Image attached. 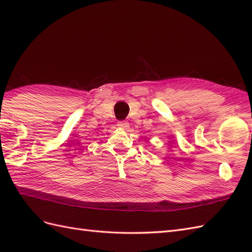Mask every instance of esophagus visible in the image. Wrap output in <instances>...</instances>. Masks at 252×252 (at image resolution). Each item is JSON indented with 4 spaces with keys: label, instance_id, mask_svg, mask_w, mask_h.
<instances>
[{
    "label": "esophagus",
    "instance_id": "34e87169",
    "mask_svg": "<svg viewBox=\"0 0 252 252\" xmlns=\"http://www.w3.org/2000/svg\"><path fill=\"white\" fill-rule=\"evenodd\" d=\"M118 127L122 129H127L129 127V123L127 121H119L118 122Z\"/></svg>",
    "mask_w": 252,
    "mask_h": 252
}]
</instances>
